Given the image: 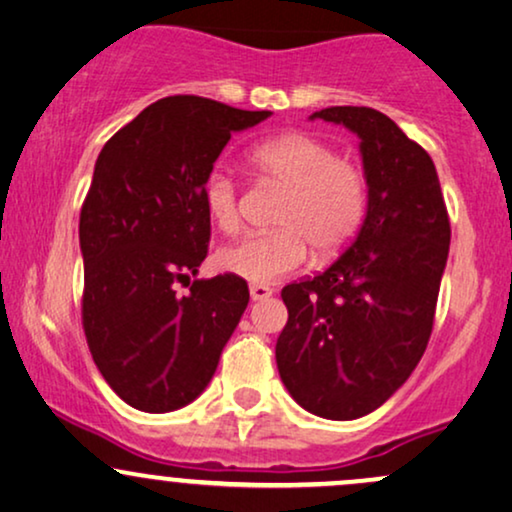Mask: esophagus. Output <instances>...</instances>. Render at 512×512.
<instances>
[{
	"mask_svg": "<svg viewBox=\"0 0 512 512\" xmlns=\"http://www.w3.org/2000/svg\"><path fill=\"white\" fill-rule=\"evenodd\" d=\"M249 294H251V301H263L268 299V296H273V289L268 285H251Z\"/></svg>",
	"mask_w": 512,
	"mask_h": 512,
	"instance_id": "esophagus-1",
	"label": "esophagus"
}]
</instances>
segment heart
<instances>
[{
    "mask_svg": "<svg viewBox=\"0 0 512 512\" xmlns=\"http://www.w3.org/2000/svg\"><path fill=\"white\" fill-rule=\"evenodd\" d=\"M249 161L285 189V197L275 208V232L220 251L218 266L227 273L268 285L304 266L308 249L330 258L356 237L368 206V182L356 163L334 156L330 144L306 132H287L258 144ZM204 208L220 232L237 235L242 216L235 178L213 170L204 180Z\"/></svg>",
    "mask_w": 512,
    "mask_h": 512,
    "instance_id": "b5f03b06",
    "label": "heart"
}]
</instances>
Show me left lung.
Returning a JSON list of instances; mask_svg holds the SVG:
<instances>
[{
	"label": "left lung",
	"instance_id": "8db88e82",
	"mask_svg": "<svg viewBox=\"0 0 512 512\" xmlns=\"http://www.w3.org/2000/svg\"><path fill=\"white\" fill-rule=\"evenodd\" d=\"M311 118L361 137L368 213L323 273L282 289L275 358L292 399L327 420H356L408 380L430 342L451 223L437 168L418 142L368 106Z\"/></svg>",
	"mask_w": 512,
	"mask_h": 512
}]
</instances>
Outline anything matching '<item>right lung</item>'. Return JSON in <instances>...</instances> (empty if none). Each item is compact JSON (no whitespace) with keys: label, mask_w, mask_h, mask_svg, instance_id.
Wrapping results in <instances>:
<instances>
[{"label":"right lung","mask_w":512,"mask_h":512,"mask_svg":"<svg viewBox=\"0 0 512 512\" xmlns=\"http://www.w3.org/2000/svg\"><path fill=\"white\" fill-rule=\"evenodd\" d=\"M270 111L175 94L147 106L104 144L80 208L82 330L99 372L128 406L170 413L192 403L249 304L239 275L199 273L211 218L204 180L232 132Z\"/></svg>","instance_id":"1"}]
</instances>
